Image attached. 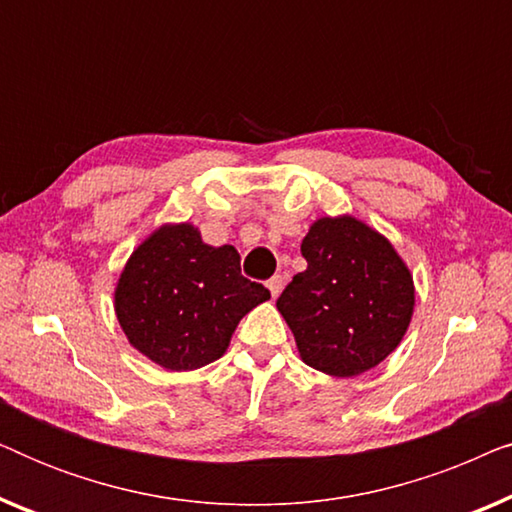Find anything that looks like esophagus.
<instances>
[{
    "label": "esophagus",
    "instance_id": "1",
    "mask_svg": "<svg viewBox=\"0 0 512 512\" xmlns=\"http://www.w3.org/2000/svg\"><path fill=\"white\" fill-rule=\"evenodd\" d=\"M282 286H284L282 275H275V277L268 279V289H270V293H272V298H277L279 293H282Z\"/></svg>",
    "mask_w": 512,
    "mask_h": 512
}]
</instances>
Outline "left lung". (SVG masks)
Returning a JSON list of instances; mask_svg holds the SVG:
<instances>
[{"instance_id":"8db88e82","label":"left lung","mask_w":512,"mask_h":512,"mask_svg":"<svg viewBox=\"0 0 512 512\" xmlns=\"http://www.w3.org/2000/svg\"><path fill=\"white\" fill-rule=\"evenodd\" d=\"M307 268L277 310L307 366L335 377L375 368L408 331L415 286L389 240L366 223L319 219L300 244Z\"/></svg>"}]
</instances>
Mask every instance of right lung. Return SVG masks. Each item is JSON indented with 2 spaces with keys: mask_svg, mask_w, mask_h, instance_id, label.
Listing matches in <instances>:
<instances>
[{
  "mask_svg": "<svg viewBox=\"0 0 512 512\" xmlns=\"http://www.w3.org/2000/svg\"><path fill=\"white\" fill-rule=\"evenodd\" d=\"M270 298L242 277L230 244L209 247L188 223L139 244L116 286V317L130 345L167 370H193L226 352L244 314Z\"/></svg>",
  "mask_w": 512,
  "mask_h": 512,
  "instance_id": "add662e5",
  "label": "right lung"
}]
</instances>
